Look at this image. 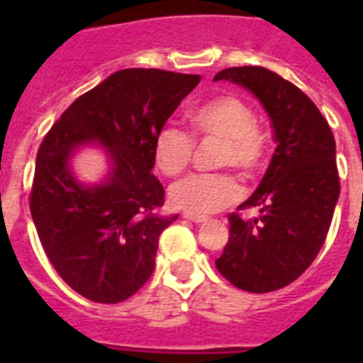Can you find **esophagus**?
Segmentation results:
<instances>
[{"label":"esophagus","mask_w":363,"mask_h":363,"mask_svg":"<svg viewBox=\"0 0 363 363\" xmlns=\"http://www.w3.org/2000/svg\"><path fill=\"white\" fill-rule=\"evenodd\" d=\"M184 218H186V220H190V222H196V224H201V222H205L207 220V216H203V215H196V213H184Z\"/></svg>","instance_id":"obj_1"}]
</instances>
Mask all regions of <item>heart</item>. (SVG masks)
I'll return each instance as SVG.
<instances>
[{"label":"heart","mask_w":363,"mask_h":363,"mask_svg":"<svg viewBox=\"0 0 363 363\" xmlns=\"http://www.w3.org/2000/svg\"><path fill=\"white\" fill-rule=\"evenodd\" d=\"M196 137L222 143L220 167H235L245 177L256 175L265 160V139L256 128L254 109L235 94H222L194 107L188 115ZM194 154L192 137L175 125H164L152 141L154 164L164 175L177 177L186 169ZM241 186L230 173L192 175L173 184L171 203L186 213L207 215L241 198Z\"/></svg>","instance_id":"1"}]
</instances>
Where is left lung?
Wrapping results in <instances>:
<instances>
[{
	"label": "left lung",
	"instance_id": "obj_1",
	"mask_svg": "<svg viewBox=\"0 0 363 363\" xmlns=\"http://www.w3.org/2000/svg\"><path fill=\"white\" fill-rule=\"evenodd\" d=\"M252 92L271 118L275 154L256 192L230 215V239L216 269L233 286L264 294L294 282L326 241L339 199L335 139L313 101L273 71L245 65L216 73Z\"/></svg>",
	"mask_w": 363,
	"mask_h": 363
}]
</instances>
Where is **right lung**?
Wrapping results in <instances>:
<instances>
[{
    "instance_id": "obj_1",
    "label": "right lung",
    "mask_w": 363,
    "mask_h": 363,
    "mask_svg": "<svg viewBox=\"0 0 363 363\" xmlns=\"http://www.w3.org/2000/svg\"><path fill=\"white\" fill-rule=\"evenodd\" d=\"M201 81L162 69H121L82 94L43 139L30 211L58 275L82 298L118 303L150 279L158 238L177 216H158L164 186L152 175V141ZM84 146L110 158L104 182L70 169Z\"/></svg>"
}]
</instances>
